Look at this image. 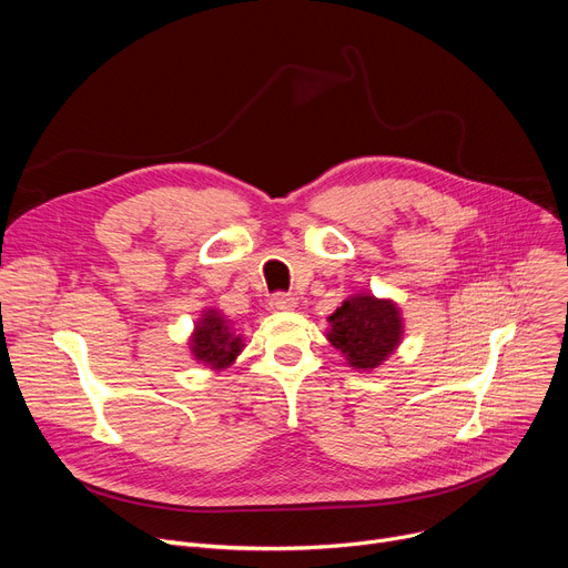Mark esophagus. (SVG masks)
<instances>
[{
    "label": "esophagus",
    "instance_id": "1",
    "mask_svg": "<svg viewBox=\"0 0 568 568\" xmlns=\"http://www.w3.org/2000/svg\"><path fill=\"white\" fill-rule=\"evenodd\" d=\"M294 306H296V296L287 292H276L272 294V300H268V308L272 311H292Z\"/></svg>",
    "mask_w": 568,
    "mask_h": 568
}]
</instances>
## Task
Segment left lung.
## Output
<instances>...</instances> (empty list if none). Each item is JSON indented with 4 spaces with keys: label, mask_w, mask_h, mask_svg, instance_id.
I'll use <instances>...</instances> for the list:
<instances>
[{
    "label": "left lung",
    "mask_w": 568,
    "mask_h": 568,
    "mask_svg": "<svg viewBox=\"0 0 568 568\" xmlns=\"http://www.w3.org/2000/svg\"><path fill=\"white\" fill-rule=\"evenodd\" d=\"M329 322L332 332L326 338L354 368H377L400 343L403 324L396 304L375 300L373 294H356L343 302Z\"/></svg>",
    "instance_id": "1"
}]
</instances>
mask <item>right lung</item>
I'll return each instance as SVG.
<instances>
[{"mask_svg":"<svg viewBox=\"0 0 568 568\" xmlns=\"http://www.w3.org/2000/svg\"><path fill=\"white\" fill-rule=\"evenodd\" d=\"M191 349L197 362H204L219 371L227 368L236 359V354L242 352V343H239V338H232L227 332V322L216 311H206L195 326Z\"/></svg>","mask_w":568,"mask_h":568,"instance_id":"add662e5","label":"right lung"}]
</instances>
